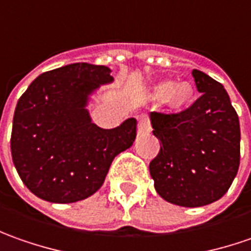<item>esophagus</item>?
Masks as SVG:
<instances>
[{
  "label": "esophagus",
  "instance_id": "34e87169",
  "mask_svg": "<svg viewBox=\"0 0 251 251\" xmlns=\"http://www.w3.org/2000/svg\"><path fill=\"white\" fill-rule=\"evenodd\" d=\"M150 132V124H149V118L146 115H139L137 118V134L143 136Z\"/></svg>",
  "mask_w": 251,
  "mask_h": 251
}]
</instances>
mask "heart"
Masks as SVG:
<instances>
[{
  "label": "heart",
  "mask_w": 251,
  "mask_h": 251,
  "mask_svg": "<svg viewBox=\"0 0 251 251\" xmlns=\"http://www.w3.org/2000/svg\"><path fill=\"white\" fill-rule=\"evenodd\" d=\"M160 91L165 93L164 100L167 105L175 111L185 109L192 104L195 99V87L190 83H179L174 84L171 82H164L160 84Z\"/></svg>",
  "instance_id": "1"
}]
</instances>
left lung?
<instances>
[{
  "label": "left lung",
  "mask_w": 251,
  "mask_h": 251,
  "mask_svg": "<svg viewBox=\"0 0 251 251\" xmlns=\"http://www.w3.org/2000/svg\"><path fill=\"white\" fill-rule=\"evenodd\" d=\"M201 96L179 114H150L160 152L150 162L157 193L168 203L201 207L220 200L236 176L240 126L224 86L193 69Z\"/></svg>",
  "instance_id": "1"
}]
</instances>
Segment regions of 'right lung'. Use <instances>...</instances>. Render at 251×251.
Segmentation results:
<instances>
[{
	"label": "right lung",
	"mask_w": 251,
	"mask_h": 251,
	"mask_svg": "<svg viewBox=\"0 0 251 251\" xmlns=\"http://www.w3.org/2000/svg\"><path fill=\"white\" fill-rule=\"evenodd\" d=\"M112 82L108 66L77 62L41 74L23 93L13 114L11 152L33 195L61 204L90 197L112 160L133 144L134 118L102 129L89 114L91 96Z\"/></svg>",
	"instance_id": "obj_1"
}]
</instances>
